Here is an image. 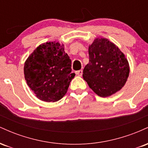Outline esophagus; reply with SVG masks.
I'll return each instance as SVG.
<instances>
[{"mask_svg": "<svg viewBox=\"0 0 148 148\" xmlns=\"http://www.w3.org/2000/svg\"><path fill=\"white\" fill-rule=\"evenodd\" d=\"M76 75L79 76H82V74H83V70H82V69H81V70H79V71H76Z\"/></svg>", "mask_w": 148, "mask_h": 148, "instance_id": "obj_1", "label": "esophagus"}]
</instances>
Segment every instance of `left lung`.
Wrapping results in <instances>:
<instances>
[{"mask_svg": "<svg viewBox=\"0 0 148 148\" xmlns=\"http://www.w3.org/2000/svg\"><path fill=\"white\" fill-rule=\"evenodd\" d=\"M89 63L83 77L97 95L106 97L120 90L126 84L130 65L125 54L108 39L98 37L88 48Z\"/></svg>", "mask_w": 148, "mask_h": 148, "instance_id": "left-lung-1", "label": "left lung"}]
</instances>
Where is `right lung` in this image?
I'll return each instance as SVG.
<instances>
[{
  "mask_svg": "<svg viewBox=\"0 0 148 148\" xmlns=\"http://www.w3.org/2000/svg\"><path fill=\"white\" fill-rule=\"evenodd\" d=\"M72 61L64 51V45L49 42L37 47L24 64L27 85L39 99L47 102L58 101L67 93L75 76Z\"/></svg>",
  "mask_w": 148,
  "mask_h": 148,
  "instance_id": "right-lung-1",
  "label": "right lung"
}]
</instances>
